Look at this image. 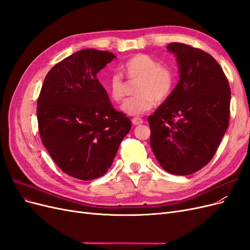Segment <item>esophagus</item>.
<instances>
[{
    "label": "esophagus",
    "instance_id": "34e87169",
    "mask_svg": "<svg viewBox=\"0 0 250 250\" xmlns=\"http://www.w3.org/2000/svg\"><path fill=\"white\" fill-rule=\"evenodd\" d=\"M131 122H132L133 125H140V124H142V123L144 122V121H143V119H141V118L135 117V118H133V119L131 120Z\"/></svg>",
    "mask_w": 250,
    "mask_h": 250
}]
</instances>
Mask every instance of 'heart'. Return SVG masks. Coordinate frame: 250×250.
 Instances as JSON below:
<instances>
[{
  "label": "heart",
  "instance_id": "heart-1",
  "mask_svg": "<svg viewBox=\"0 0 250 250\" xmlns=\"http://www.w3.org/2000/svg\"><path fill=\"white\" fill-rule=\"evenodd\" d=\"M122 71L129 80H138L137 95L127 99L122 110L129 116H139L152 108L156 101L164 102L172 95L176 85V72L167 63H160L147 54H135L127 59ZM111 99L122 102L126 82L122 75L112 74L106 85Z\"/></svg>",
  "mask_w": 250,
  "mask_h": 250
}]
</instances>
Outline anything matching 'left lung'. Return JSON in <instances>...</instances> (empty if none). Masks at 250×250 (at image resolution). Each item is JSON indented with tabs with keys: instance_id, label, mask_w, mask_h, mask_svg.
Returning a JSON list of instances; mask_svg holds the SVG:
<instances>
[{
	"instance_id": "8db88e82",
	"label": "left lung",
	"mask_w": 250,
	"mask_h": 250,
	"mask_svg": "<svg viewBox=\"0 0 250 250\" xmlns=\"http://www.w3.org/2000/svg\"><path fill=\"white\" fill-rule=\"evenodd\" d=\"M167 49L177 58L179 81L148 117L150 146L166 171L190 175L210 162L228 129L230 87L208 53L180 42Z\"/></svg>"
}]
</instances>
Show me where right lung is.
<instances>
[{"mask_svg": "<svg viewBox=\"0 0 250 250\" xmlns=\"http://www.w3.org/2000/svg\"><path fill=\"white\" fill-rule=\"evenodd\" d=\"M115 58L108 51H78L53 66L42 83L36 109L42 143L74 178L103 176L130 131V119L112 106L97 78Z\"/></svg>", "mask_w": 250, "mask_h": 250, "instance_id": "1", "label": "right lung"}]
</instances>
